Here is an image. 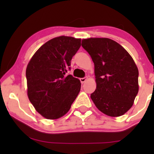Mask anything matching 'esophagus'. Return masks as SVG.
I'll use <instances>...</instances> for the list:
<instances>
[{
  "label": "esophagus",
  "instance_id": "obj_1",
  "mask_svg": "<svg viewBox=\"0 0 154 154\" xmlns=\"http://www.w3.org/2000/svg\"><path fill=\"white\" fill-rule=\"evenodd\" d=\"M88 79V77H82V78H80L79 79H80V82L81 83H84L86 82V80Z\"/></svg>",
  "mask_w": 154,
  "mask_h": 154
}]
</instances>
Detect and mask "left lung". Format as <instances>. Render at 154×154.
Instances as JSON below:
<instances>
[{
	"instance_id": "left-lung-1",
	"label": "left lung",
	"mask_w": 154,
	"mask_h": 154,
	"mask_svg": "<svg viewBox=\"0 0 154 154\" xmlns=\"http://www.w3.org/2000/svg\"><path fill=\"white\" fill-rule=\"evenodd\" d=\"M82 46L94 63L96 89L91 98L109 116L123 115L138 93V69L129 53L109 38L83 39Z\"/></svg>"
}]
</instances>
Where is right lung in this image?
<instances>
[{"label": "right lung", "instance_id": "add662e5", "mask_svg": "<svg viewBox=\"0 0 154 154\" xmlns=\"http://www.w3.org/2000/svg\"><path fill=\"white\" fill-rule=\"evenodd\" d=\"M80 45L81 39L53 38L35 52L26 66L28 98L46 119L65 115L80 91L79 79L66 74Z\"/></svg>", "mask_w": 154, "mask_h": 154}]
</instances>
